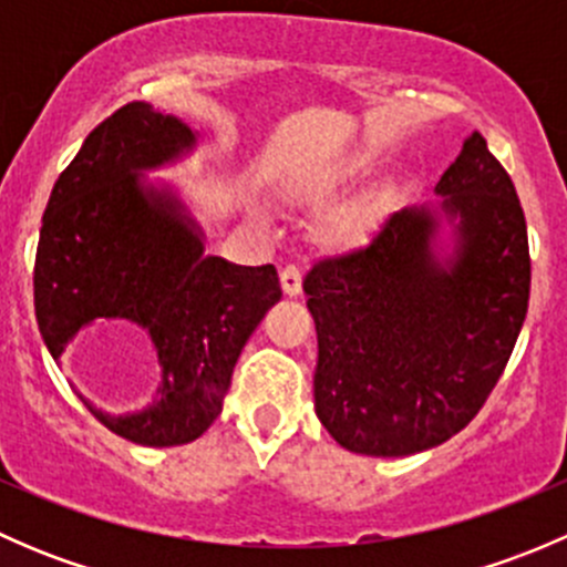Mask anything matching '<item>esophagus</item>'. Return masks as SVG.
<instances>
[{"instance_id":"esophagus-1","label":"esophagus","mask_w":567,"mask_h":567,"mask_svg":"<svg viewBox=\"0 0 567 567\" xmlns=\"http://www.w3.org/2000/svg\"><path fill=\"white\" fill-rule=\"evenodd\" d=\"M279 279H282V290L288 296H299L301 293V268L299 266H285L282 271H279Z\"/></svg>"}]
</instances>
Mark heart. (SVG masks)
Segmentation results:
<instances>
[{"label": "heart", "mask_w": 567, "mask_h": 567, "mask_svg": "<svg viewBox=\"0 0 567 567\" xmlns=\"http://www.w3.org/2000/svg\"><path fill=\"white\" fill-rule=\"evenodd\" d=\"M334 236L342 238V241H351V238H357L359 233L364 230V216L362 214H342L334 219Z\"/></svg>", "instance_id": "1"}]
</instances>
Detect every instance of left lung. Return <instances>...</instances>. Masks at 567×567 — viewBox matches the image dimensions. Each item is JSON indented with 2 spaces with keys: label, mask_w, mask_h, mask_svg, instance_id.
<instances>
[{
  "label": "left lung",
  "mask_w": 567,
  "mask_h": 567,
  "mask_svg": "<svg viewBox=\"0 0 567 567\" xmlns=\"http://www.w3.org/2000/svg\"><path fill=\"white\" fill-rule=\"evenodd\" d=\"M436 194L458 219L453 260L433 255L436 214L403 208L368 247L318 260L305 279L318 331V420L351 453L398 458L463 431L527 318V219L477 131Z\"/></svg>",
  "instance_id": "8db88e82"
}]
</instances>
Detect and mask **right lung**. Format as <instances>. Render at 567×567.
Returning a JSON list of instances; mask_svg holds the SVG:
<instances>
[{
    "instance_id": "right-lung-1",
    "label": "right lung",
    "mask_w": 567,
    "mask_h": 567,
    "mask_svg": "<svg viewBox=\"0 0 567 567\" xmlns=\"http://www.w3.org/2000/svg\"><path fill=\"white\" fill-rule=\"evenodd\" d=\"M194 145L188 125L131 101L95 125L62 169L43 210L35 318L54 359L79 329L123 323L158 351V400L142 414H93L142 447L203 436L230 390L233 368L262 316L282 299L277 268L203 255L181 203L140 183Z\"/></svg>"
}]
</instances>
